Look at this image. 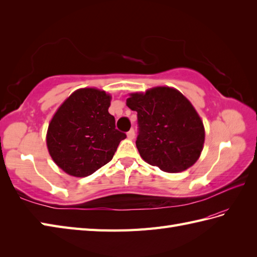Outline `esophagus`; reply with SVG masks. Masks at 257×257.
<instances>
[{"label":"esophagus","mask_w":257,"mask_h":257,"mask_svg":"<svg viewBox=\"0 0 257 257\" xmlns=\"http://www.w3.org/2000/svg\"><path fill=\"white\" fill-rule=\"evenodd\" d=\"M127 138L128 140H133L135 138V131L133 128H131L127 132Z\"/></svg>","instance_id":"esophagus-1"}]
</instances>
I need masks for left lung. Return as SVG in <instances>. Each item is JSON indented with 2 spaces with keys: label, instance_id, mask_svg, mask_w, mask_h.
<instances>
[{
  "label": "left lung",
  "instance_id": "8db88e82",
  "mask_svg": "<svg viewBox=\"0 0 257 257\" xmlns=\"http://www.w3.org/2000/svg\"><path fill=\"white\" fill-rule=\"evenodd\" d=\"M126 105L138 112L136 147L146 163L163 172L180 173L198 161L204 143L203 123L178 90L156 87L131 93Z\"/></svg>",
  "mask_w": 257,
  "mask_h": 257
}]
</instances>
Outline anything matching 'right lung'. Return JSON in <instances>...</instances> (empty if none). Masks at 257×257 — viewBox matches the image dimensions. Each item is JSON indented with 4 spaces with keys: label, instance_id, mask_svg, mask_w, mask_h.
I'll list each match as a JSON object with an SVG mask.
<instances>
[{
    "label": "right lung",
    "instance_id": "1",
    "mask_svg": "<svg viewBox=\"0 0 257 257\" xmlns=\"http://www.w3.org/2000/svg\"><path fill=\"white\" fill-rule=\"evenodd\" d=\"M111 95L94 88L75 91L49 123L46 142L57 166L75 177H87L113 158L126 134L115 128L109 113Z\"/></svg>",
    "mask_w": 257,
    "mask_h": 257
}]
</instances>
